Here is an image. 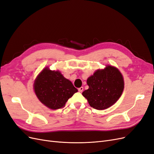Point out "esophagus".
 I'll return each instance as SVG.
<instances>
[{"label": "esophagus", "instance_id": "1", "mask_svg": "<svg viewBox=\"0 0 154 154\" xmlns=\"http://www.w3.org/2000/svg\"><path fill=\"white\" fill-rule=\"evenodd\" d=\"M83 91V87H80V88H78V91L80 92H82Z\"/></svg>", "mask_w": 154, "mask_h": 154}]
</instances>
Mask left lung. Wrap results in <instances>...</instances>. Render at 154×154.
<instances>
[{"mask_svg":"<svg viewBox=\"0 0 154 154\" xmlns=\"http://www.w3.org/2000/svg\"><path fill=\"white\" fill-rule=\"evenodd\" d=\"M88 88L82 92L92 108L103 110L114 105L122 96L124 80L122 73L113 66L98 69L88 78Z\"/></svg>","mask_w":154,"mask_h":154,"instance_id":"left-lung-1","label":"left lung"}]
</instances>
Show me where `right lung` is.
Here are the masks:
<instances>
[{
  "label": "right lung",
  "mask_w": 154,
  "mask_h": 154,
  "mask_svg": "<svg viewBox=\"0 0 154 154\" xmlns=\"http://www.w3.org/2000/svg\"><path fill=\"white\" fill-rule=\"evenodd\" d=\"M34 91L38 100L51 109L63 108L78 89L59 71L44 68L37 76Z\"/></svg>",
  "instance_id": "right-lung-1"
}]
</instances>
